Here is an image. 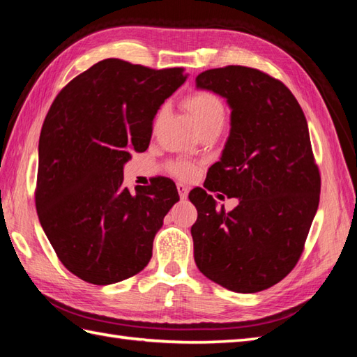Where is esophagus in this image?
<instances>
[{
    "label": "esophagus",
    "mask_w": 357,
    "mask_h": 357,
    "mask_svg": "<svg viewBox=\"0 0 357 357\" xmlns=\"http://www.w3.org/2000/svg\"><path fill=\"white\" fill-rule=\"evenodd\" d=\"M178 193H179V198L181 199H187V195H188V188L184 184H178Z\"/></svg>",
    "instance_id": "1"
}]
</instances>
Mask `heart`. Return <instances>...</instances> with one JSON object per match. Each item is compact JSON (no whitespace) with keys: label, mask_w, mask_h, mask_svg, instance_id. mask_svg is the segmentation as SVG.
I'll return each instance as SVG.
<instances>
[{"label":"heart","mask_w":357,"mask_h":357,"mask_svg":"<svg viewBox=\"0 0 357 357\" xmlns=\"http://www.w3.org/2000/svg\"><path fill=\"white\" fill-rule=\"evenodd\" d=\"M184 107L190 115L196 130L202 132L206 128H222L225 123V107L222 101L215 93L198 92L190 95L184 102ZM172 170L181 179H190L195 176V165L187 162H173Z\"/></svg>","instance_id":"1"}]
</instances>
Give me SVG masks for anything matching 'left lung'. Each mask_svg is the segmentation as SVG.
<instances>
[{"instance_id": "obj_1", "label": "left lung", "mask_w": 357, "mask_h": 357, "mask_svg": "<svg viewBox=\"0 0 357 357\" xmlns=\"http://www.w3.org/2000/svg\"><path fill=\"white\" fill-rule=\"evenodd\" d=\"M196 89L224 98L231 110L229 138L204 187L238 198V206L225 213L206 190L190 192L195 262L227 290L262 291L293 270L319 206L307 119L282 82L250 67L202 72Z\"/></svg>"}]
</instances>
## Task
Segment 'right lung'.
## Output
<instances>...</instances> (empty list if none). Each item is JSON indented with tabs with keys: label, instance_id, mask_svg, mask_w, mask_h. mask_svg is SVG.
I'll use <instances>...</instances> for the list:
<instances>
[{
	"label": "right lung",
	"instance_id": "obj_1",
	"mask_svg": "<svg viewBox=\"0 0 357 357\" xmlns=\"http://www.w3.org/2000/svg\"><path fill=\"white\" fill-rule=\"evenodd\" d=\"M187 77L181 67L102 59L59 92L44 119L38 218L59 261L89 284H115L146 267L179 201L170 179L130 192L123 174L130 151L147 150L159 107Z\"/></svg>",
	"mask_w": 357,
	"mask_h": 357
}]
</instances>
